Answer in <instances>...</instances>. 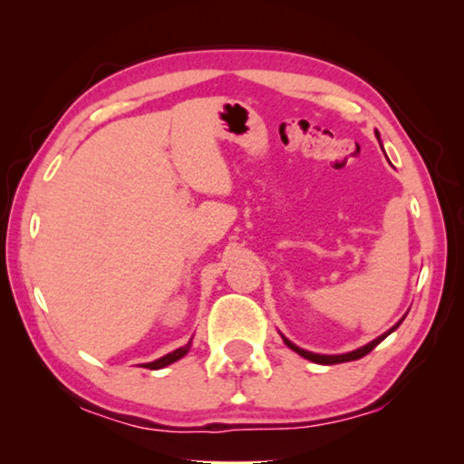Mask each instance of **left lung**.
I'll return each instance as SVG.
<instances>
[{
    "label": "left lung",
    "instance_id": "obj_1",
    "mask_svg": "<svg viewBox=\"0 0 464 464\" xmlns=\"http://www.w3.org/2000/svg\"><path fill=\"white\" fill-rule=\"evenodd\" d=\"M405 319V317H403ZM401 319V321H403ZM401 321H399V324L395 325V327H391L387 334H382L381 337H376L374 342H371V343H366V345H362V348H358V350H354V352H350V354H340V356H324V354H313V352H307V350H303V348H298V345H295L293 342H288L286 337H285V343L288 345L290 350H295L296 354H301L303 358H307V360H311V362H317V364H342V362H352V360H358V358H362V356H366V354H371V352L376 348V345H379L384 337H387L389 334H392L395 332V329L401 325Z\"/></svg>",
    "mask_w": 464,
    "mask_h": 464
}]
</instances>
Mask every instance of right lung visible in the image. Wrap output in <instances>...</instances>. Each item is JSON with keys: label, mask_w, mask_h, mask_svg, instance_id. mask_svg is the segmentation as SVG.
I'll list each match as a JSON object with an SVG mask.
<instances>
[{"label": "right lung", "mask_w": 464, "mask_h": 464, "mask_svg": "<svg viewBox=\"0 0 464 464\" xmlns=\"http://www.w3.org/2000/svg\"><path fill=\"white\" fill-rule=\"evenodd\" d=\"M188 350H190V342H188L186 345H182V348H178L176 352H171V354L163 356V358H160V360H155V362L145 364V368H151V371H157V368L168 366V364H171V362H176V360H179L182 356H186Z\"/></svg>", "instance_id": "right-lung-1"}]
</instances>
